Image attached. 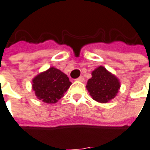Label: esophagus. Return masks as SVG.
Returning a JSON list of instances; mask_svg holds the SVG:
<instances>
[{"instance_id":"esophagus-1","label":"esophagus","mask_w":150,"mask_h":150,"mask_svg":"<svg viewBox=\"0 0 150 150\" xmlns=\"http://www.w3.org/2000/svg\"><path fill=\"white\" fill-rule=\"evenodd\" d=\"M77 81H84V77H83V76H80V77H78V78H77Z\"/></svg>"}]
</instances>
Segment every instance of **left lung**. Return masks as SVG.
Wrapping results in <instances>:
<instances>
[{
	"mask_svg": "<svg viewBox=\"0 0 150 150\" xmlns=\"http://www.w3.org/2000/svg\"><path fill=\"white\" fill-rule=\"evenodd\" d=\"M86 88L93 100L100 103H107L116 96L120 83L114 75L100 66L92 72V77L87 81Z\"/></svg>",
	"mask_w": 150,
	"mask_h": 150,
	"instance_id": "8db88e82",
	"label": "left lung"
}]
</instances>
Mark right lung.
<instances>
[{"label": "right lung", "instance_id": "add662e5", "mask_svg": "<svg viewBox=\"0 0 150 150\" xmlns=\"http://www.w3.org/2000/svg\"><path fill=\"white\" fill-rule=\"evenodd\" d=\"M33 89L40 100L56 103L72 84L67 75L55 68H50L33 80Z\"/></svg>", "mask_w": 150, "mask_h": 150}]
</instances>
